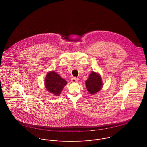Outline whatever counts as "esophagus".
<instances>
[{
  "instance_id": "esophagus-1",
  "label": "esophagus",
  "mask_w": 147,
  "mask_h": 147,
  "mask_svg": "<svg viewBox=\"0 0 147 147\" xmlns=\"http://www.w3.org/2000/svg\"><path fill=\"white\" fill-rule=\"evenodd\" d=\"M78 82V79L75 77H73L71 79V82L73 83H76Z\"/></svg>"
}]
</instances>
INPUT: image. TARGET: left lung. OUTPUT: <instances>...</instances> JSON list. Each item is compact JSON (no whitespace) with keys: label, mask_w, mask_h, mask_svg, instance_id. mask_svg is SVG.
<instances>
[{"label":"left lung","mask_w":147,"mask_h":147,"mask_svg":"<svg viewBox=\"0 0 147 147\" xmlns=\"http://www.w3.org/2000/svg\"><path fill=\"white\" fill-rule=\"evenodd\" d=\"M85 85L88 91L91 95H94L100 91L103 85L100 74L94 71H91L88 79L85 81Z\"/></svg>","instance_id":"obj_1"}]
</instances>
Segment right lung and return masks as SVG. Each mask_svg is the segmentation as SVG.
Instances as JSON below:
<instances>
[{"mask_svg":"<svg viewBox=\"0 0 147 147\" xmlns=\"http://www.w3.org/2000/svg\"><path fill=\"white\" fill-rule=\"evenodd\" d=\"M67 82L63 79L55 71H51L47 73L45 80V88L49 92L58 96Z\"/></svg>","mask_w":147,"mask_h":147,"instance_id":"1","label":"right lung"}]
</instances>
